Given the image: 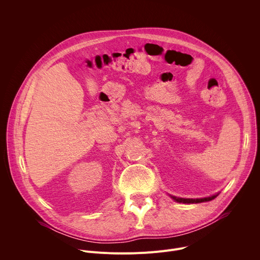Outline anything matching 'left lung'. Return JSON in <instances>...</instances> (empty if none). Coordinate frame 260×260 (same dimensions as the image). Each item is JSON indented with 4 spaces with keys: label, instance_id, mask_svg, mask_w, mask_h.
I'll return each instance as SVG.
<instances>
[{
    "label": "left lung",
    "instance_id": "8db88e82",
    "mask_svg": "<svg viewBox=\"0 0 260 260\" xmlns=\"http://www.w3.org/2000/svg\"><path fill=\"white\" fill-rule=\"evenodd\" d=\"M218 196L215 194V196H212V197H208V198H204V199H182V198H176V197H173L171 196V198L176 201L177 203H183V204H199V203H204V202H210L212 200H214L216 197Z\"/></svg>",
    "mask_w": 260,
    "mask_h": 260
}]
</instances>
